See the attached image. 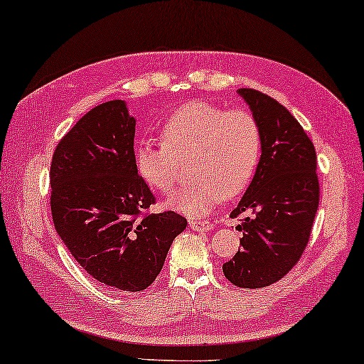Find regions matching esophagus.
Returning <instances> with one entry per match:
<instances>
[{
  "label": "esophagus",
  "instance_id": "1",
  "mask_svg": "<svg viewBox=\"0 0 364 364\" xmlns=\"http://www.w3.org/2000/svg\"><path fill=\"white\" fill-rule=\"evenodd\" d=\"M188 225L195 231H208V229H213V223L205 220H188Z\"/></svg>",
  "mask_w": 364,
  "mask_h": 364
}]
</instances>
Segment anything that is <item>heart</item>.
Returning a JSON list of instances; mask_svg holds the SVG:
<instances>
[{
	"mask_svg": "<svg viewBox=\"0 0 364 364\" xmlns=\"http://www.w3.org/2000/svg\"><path fill=\"white\" fill-rule=\"evenodd\" d=\"M161 141L136 144V172L149 188L166 193L190 161L193 178L167 198V206L188 216L208 213L225 197L242 193L260 163L262 132L255 117L201 100L186 104L167 119Z\"/></svg>",
	"mask_w": 364,
	"mask_h": 364,
	"instance_id": "obj_1",
	"label": "heart"
}]
</instances>
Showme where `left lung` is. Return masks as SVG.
I'll return each instance as SVG.
<instances>
[{"instance_id": "1", "label": "left lung", "mask_w": 364, "mask_h": 364, "mask_svg": "<svg viewBox=\"0 0 364 364\" xmlns=\"http://www.w3.org/2000/svg\"><path fill=\"white\" fill-rule=\"evenodd\" d=\"M262 132V156L255 176L239 205L237 218L252 210L237 229L240 250L223 265L225 277L239 288L277 283L298 264L309 242L317 213L318 177L314 143L299 122L267 94L242 87Z\"/></svg>"}]
</instances>
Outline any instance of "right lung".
<instances>
[{"label": "right lung", "instance_id": "right-lung-1", "mask_svg": "<svg viewBox=\"0 0 364 364\" xmlns=\"http://www.w3.org/2000/svg\"><path fill=\"white\" fill-rule=\"evenodd\" d=\"M135 119L124 100L82 115L60 139L50 166V208L58 236L107 287L143 291L187 226L174 211L149 213L156 198L135 167Z\"/></svg>", "mask_w": 364, "mask_h": 364}]
</instances>
